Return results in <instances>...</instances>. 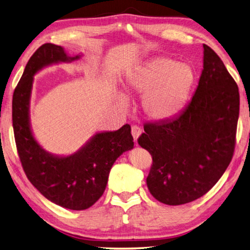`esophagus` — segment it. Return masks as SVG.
Masks as SVG:
<instances>
[{
  "instance_id": "esophagus-1",
  "label": "esophagus",
  "mask_w": 250,
  "mask_h": 250,
  "mask_svg": "<svg viewBox=\"0 0 250 250\" xmlns=\"http://www.w3.org/2000/svg\"><path fill=\"white\" fill-rule=\"evenodd\" d=\"M141 133H143V131H141L140 127H138V126L131 127V135H133L135 141H137V139L139 138V136L141 135Z\"/></svg>"
}]
</instances>
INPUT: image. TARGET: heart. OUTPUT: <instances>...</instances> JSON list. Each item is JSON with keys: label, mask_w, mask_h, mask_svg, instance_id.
<instances>
[{"label": "heart", "mask_w": 250, "mask_h": 250, "mask_svg": "<svg viewBox=\"0 0 250 250\" xmlns=\"http://www.w3.org/2000/svg\"><path fill=\"white\" fill-rule=\"evenodd\" d=\"M195 73L188 64L167 56H155L136 67L126 77L128 90L143 97V109L150 120L166 122L186 106L195 84ZM117 103L126 109L128 98L120 93Z\"/></svg>", "instance_id": "b5f03b06"}]
</instances>
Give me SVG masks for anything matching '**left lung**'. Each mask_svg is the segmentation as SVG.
<instances>
[{
    "instance_id": "1",
    "label": "left lung",
    "mask_w": 250,
    "mask_h": 250,
    "mask_svg": "<svg viewBox=\"0 0 250 250\" xmlns=\"http://www.w3.org/2000/svg\"><path fill=\"white\" fill-rule=\"evenodd\" d=\"M238 114L237 84L204 44V68L189 104L172 120L145 124L138 139L153 160L150 194L162 204L180 206L208 192L232 160Z\"/></svg>"
}]
</instances>
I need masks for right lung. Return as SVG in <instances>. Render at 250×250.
Listing matches in <instances>:
<instances>
[{
    "label": "right lung",
    "instance_id": "obj_1",
    "mask_svg": "<svg viewBox=\"0 0 250 250\" xmlns=\"http://www.w3.org/2000/svg\"><path fill=\"white\" fill-rule=\"evenodd\" d=\"M82 56L68 55L61 45H41L28 61L13 95V128L23 171L42 196L70 210L95 205L105 190L113 164L123 152L134 148L128 124L117 130L98 131L68 155L46 151L35 138L30 123L34 76L51 65L72 63Z\"/></svg>",
    "mask_w": 250,
    "mask_h": 250
}]
</instances>
